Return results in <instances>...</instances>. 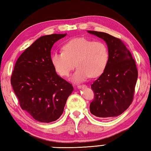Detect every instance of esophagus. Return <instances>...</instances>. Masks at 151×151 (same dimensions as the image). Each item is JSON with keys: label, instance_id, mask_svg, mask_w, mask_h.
I'll use <instances>...</instances> for the list:
<instances>
[{"label": "esophagus", "instance_id": "1", "mask_svg": "<svg viewBox=\"0 0 151 151\" xmlns=\"http://www.w3.org/2000/svg\"><path fill=\"white\" fill-rule=\"evenodd\" d=\"M77 87H78V88H86V86L85 84H83V85H78L77 86Z\"/></svg>", "mask_w": 151, "mask_h": 151}]
</instances>
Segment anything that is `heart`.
<instances>
[{"instance_id": "heart-1", "label": "heart", "mask_w": 151, "mask_h": 151, "mask_svg": "<svg viewBox=\"0 0 151 151\" xmlns=\"http://www.w3.org/2000/svg\"><path fill=\"white\" fill-rule=\"evenodd\" d=\"M63 52H54L51 62L55 70L62 76L70 75L76 66L77 70L71 80L81 83L91 76L97 77L105 70L109 59L108 49L101 41L83 37L74 38L62 47Z\"/></svg>"}]
</instances>
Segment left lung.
<instances>
[{
  "mask_svg": "<svg viewBox=\"0 0 151 151\" xmlns=\"http://www.w3.org/2000/svg\"><path fill=\"white\" fill-rule=\"evenodd\" d=\"M104 40L108 49L109 59L104 73L91 85L94 98L90 111L104 119L118 116L133 99L138 77L135 60L121 40L104 32L88 31Z\"/></svg>",
  "mask_w": 151,
  "mask_h": 151,
  "instance_id": "left-lung-1",
  "label": "left lung"
}]
</instances>
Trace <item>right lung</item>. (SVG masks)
<instances>
[{
    "instance_id": "1",
    "label": "right lung",
    "mask_w": 151,
    "mask_h": 151,
    "mask_svg": "<svg viewBox=\"0 0 151 151\" xmlns=\"http://www.w3.org/2000/svg\"><path fill=\"white\" fill-rule=\"evenodd\" d=\"M66 35L38 38L19 57L11 76V84L22 109L38 122L58 119L73 91L72 84L57 75L51 62L53 44Z\"/></svg>"
}]
</instances>
